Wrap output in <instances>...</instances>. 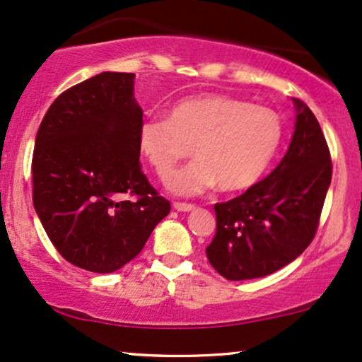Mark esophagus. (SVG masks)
Listing matches in <instances>:
<instances>
[{"label":"esophagus","instance_id":"34e87169","mask_svg":"<svg viewBox=\"0 0 362 362\" xmlns=\"http://www.w3.org/2000/svg\"><path fill=\"white\" fill-rule=\"evenodd\" d=\"M194 204H185V202H175L173 204V209L178 210V212H189V210L194 209Z\"/></svg>","mask_w":362,"mask_h":362}]
</instances>
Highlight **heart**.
Wrapping results in <instances>:
<instances>
[{"label":"heart","instance_id":"heart-1","mask_svg":"<svg viewBox=\"0 0 362 362\" xmlns=\"http://www.w3.org/2000/svg\"><path fill=\"white\" fill-rule=\"evenodd\" d=\"M282 140V123L274 110L227 95H204L173 105L167 118H145L139 147L162 180L182 160H197L170 180L180 195L202 194L218 184L242 190L267 168Z\"/></svg>","mask_w":362,"mask_h":362}]
</instances>
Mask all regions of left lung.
Masks as SVG:
<instances>
[{
    "label": "left lung",
    "instance_id": "obj_1",
    "mask_svg": "<svg viewBox=\"0 0 362 362\" xmlns=\"http://www.w3.org/2000/svg\"><path fill=\"white\" fill-rule=\"evenodd\" d=\"M294 103L296 130L279 165L242 195L214 205L217 228L205 252L227 281L279 271L317 232L332 177L331 152L310 108L297 98Z\"/></svg>",
    "mask_w": 362,
    "mask_h": 362
}]
</instances>
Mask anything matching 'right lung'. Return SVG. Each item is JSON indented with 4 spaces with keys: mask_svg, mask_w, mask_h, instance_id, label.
Listing matches in <instances>:
<instances>
[{
    "mask_svg": "<svg viewBox=\"0 0 362 362\" xmlns=\"http://www.w3.org/2000/svg\"><path fill=\"white\" fill-rule=\"evenodd\" d=\"M134 73L105 71L45 113L31 160L33 205L59 255L108 274L136 257L170 202L141 172Z\"/></svg>",
    "mask_w": 362,
    "mask_h": 362,
    "instance_id": "right-lung-1",
    "label": "right lung"
}]
</instances>
